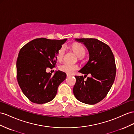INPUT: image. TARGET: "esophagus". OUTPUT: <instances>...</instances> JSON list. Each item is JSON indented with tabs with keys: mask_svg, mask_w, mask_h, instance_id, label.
Instances as JSON below:
<instances>
[{
	"mask_svg": "<svg viewBox=\"0 0 134 134\" xmlns=\"http://www.w3.org/2000/svg\"><path fill=\"white\" fill-rule=\"evenodd\" d=\"M67 77H70V75H67Z\"/></svg>",
	"mask_w": 134,
	"mask_h": 134,
	"instance_id": "34e87169",
	"label": "esophagus"
}]
</instances>
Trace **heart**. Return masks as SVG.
<instances>
[{"label":"heart","mask_w":134,"mask_h":134,"mask_svg":"<svg viewBox=\"0 0 134 134\" xmlns=\"http://www.w3.org/2000/svg\"><path fill=\"white\" fill-rule=\"evenodd\" d=\"M71 49L79 58H83L85 53H86L85 47L82 44L79 43L73 44L71 46ZM65 51H66V48L64 46H62L58 51L56 54V58L58 61L60 62L62 60L65 54ZM59 68L61 71L67 74V75H72L79 69V67L76 65H70L64 63L61 64Z\"/></svg>","instance_id":"obj_1"}]
</instances>
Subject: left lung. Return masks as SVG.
<instances>
[{
  "label": "left lung",
  "mask_w": 134,
  "mask_h": 134,
  "mask_svg": "<svg viewBox=\"0 0 134 134\" xmlns=\"http://www.w3.org/2000/svg\"><path fill=\"white\" fill-rule=\"evenodd\" d=\"M87 47L90 58L80 72L91 75L85 81L83 76H75L76 79L73 92L79 101L94 105L102 100L110 90L116 74L115 59L110 47L96 38H76Z\"/></svg>",
  "instance_id": "8db88e82"
}]
</instances>
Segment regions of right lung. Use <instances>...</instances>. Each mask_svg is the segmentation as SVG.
<instances>
[{"label": "right lung", "mask_w": 134, "mask_h": 134, "mask_svg": "<svg viewBox=\"0 0 134 134\" xmlns=\"http://www.w3.org/2000/svg\"><path fill=\"white\" fill-rule=\"evenodd\" d=\"M67 39H34L20 49L16 62L17 79L19 86L29 100L42 104L52 101L66 74L57 71L53 76L46 72L47 67L55 66L56 54Z\"/></svg>", "instance_id": "obj_1"}]
</instances>
